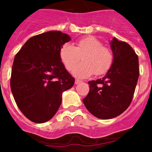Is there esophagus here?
I'll return each instance as SVG.
<instances>
[{"label":"esophagus","instance_id":"esophagus-1","mask_svg":"<svg viewBox=\"0 0 152 152\" xmlns=\"http://www.w3.org/2000/svg\"><path fill=\"white\" fill-rule=\"evenodd\" d=\"M80 82H81V80H77V79H76V80H75V84H78L79 83H80Z\"/></svg>","mask_w":152,"mask_h":152}]
</instances>
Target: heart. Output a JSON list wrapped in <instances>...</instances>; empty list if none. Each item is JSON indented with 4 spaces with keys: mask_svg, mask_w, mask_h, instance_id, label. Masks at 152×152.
Masks as SVG:
<instances>
[{
    "mask_svg": "<svg viewBox=\"0 0 152 152\" xmlns=\"http://www.w3.org/2000/svg\"><path fill=\"white\" fill-rule=\"evenodd\" d=\"M83 56V62L72 70V75L77 78H86L92 75H101L107 72L113 63L110 50L103 46L101 42L94 36L80 39L76 45L66 43L59 51L61 62L67 70L73 67Z\"/></svg>",
    "mask_w": 152,
    "mask_h": 152,
    "instance_id": "1",
    "label": "heart"
}]
</instances>
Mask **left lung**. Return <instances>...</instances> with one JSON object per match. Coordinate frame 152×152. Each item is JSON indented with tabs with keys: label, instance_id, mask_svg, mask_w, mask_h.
<instances>
[{
	"label": "left lung",
	"instance_id": "left-lung-1",
	"mask_svg": "<svg viewBox=\"0 0 152 152\" xmlns=\"http://www.w3.org/2000/svg\"><path fill=\"white\" fill-rule=\"evenodd\" d=\"M113 61L103 78L88 82L90 91L83 103L96 118L109 119L123 113L131 103L139 79V58L125 42H110Z\"/></svg>",
	"mask_w": 152,
	"mask_h": 152
}]
</instances>
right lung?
<instances>
[{"label":"right lung","instance_id":"right-lung-1","mask_svg":"<svg viewBox=\"0 0 152 152\" xmlns=\"http://www.w3.org/2000/svg\"><path fill=\"white\" fill-rule=\"evenodd\" d=\"M70 40L61 31L36 35L14 58L10 88L17 107L30 121L43 123L52 119L61 105L62 93L75 84L59 57L61 48Z\"/></svg>","mask_w":152,"mask_h":152}]
</instances>
